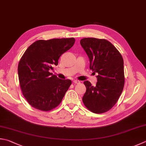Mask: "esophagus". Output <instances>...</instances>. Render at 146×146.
<instances>
[{
	"label": "esophagus",
	"mask_w": 146,
	"mask_h": 146,
	"mask_svg": "<svg viewBox=\"0 0 146 146\" xmlns=\"http://www.w3.org/2000/svg\"><path fill=\"white\" fill-rule=\"evenodd\" d=\"M74 84H79L80 83V81H78V80H74Z\"/></svg>",
	"instance_id": "obj_1"
}]
</instances>
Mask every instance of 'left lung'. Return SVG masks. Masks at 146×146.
Listing matches in <instances>:
<instances>
[{"mask_svg": "<svg viewBox=\"0 0 146 146\" xmlns=\"http://www.w3.org/2000/svg\"><path fill=\"white\" fill-rule=\"evenodd\" d=\"M80 44L90 60V68L97 82L93 86L88 81L84 84L86 91L82 102L90 111L103 113L113 107L123 92L125 84L124 62L117 49L106 39L83 38Z\"/></svg>", "mask_w": 146, "mask_h": 146, "instance_id": "left-lung-1", "label": "left lung"}]
</instances>
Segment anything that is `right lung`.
I'll list each match as a JSON object with an SVG mask.
<instances>
[{
  "label": "right lung",
  "mask_w": 146,
  "mask_h": 146,
  "mask_svg": "<svg viewBox=\"0 0 146 146\" xmlns=\"http://www.w3.org/2000/svg\"><path fill=\"white\" fill-rule=\"evenodd\" d=\"M74 42V38L39 40L24 53L18 64V78L23 95L33 107L48 111L62 102L72 81L59 79L49 71Z\"/></svg>",
  "instance_id": "add662e5"
}]
</instances>
